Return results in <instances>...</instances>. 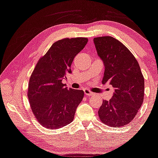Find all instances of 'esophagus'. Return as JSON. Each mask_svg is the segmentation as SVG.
I'll list each match as a JSON object with an SVG mask.
<instances>
[{"label":"esophagus","instance_id":"obj_1","mask_svg":"<svg viewBox=\"0 0 158 158\" xmlns=\"http://www.w3.org/2000/svg\"><path fill=\"white\" fill-rule=\"evenodd\" d=\"M84 92H85V94L86 95V96H93V95L94 94L92 91H90L89 89H87V88L84 89Z\"/></svg>","mask_w":158,"mask_h":158}]
</instances>
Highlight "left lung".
Here are the masks:
<instances>
[{
    "label": "left lung",
    "instance_id": "8db88e82",
    "mask_svg": "<svg viewBox=\"0 0 158 158\" xmlns=\"http://www.w3.org/2000/svg\"><path fill=\"white\" fill-rule=\"evenodd\" d=\"M94 42L105 67L102 84L108 82L115 89L111 99L102 102L98 116L110 127L125 126L143 104V76L135 57L120 41L105 36L95 37Z\"/></svg>",
    "mask_w": 158,
    "mask_h": 158
}]
</instances>
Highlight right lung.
<instances>
[{"label":"right lung","mask_w":158,"mask_h":158,"mask_svg":"<svg viewBox=\"0 0 158 158\" xmlns=\"http://www.w3.org/2000/svg\"><path fill=\"white\" fill-rule=\"evenodd\" d=\"M87 38H64L56 41L40 59L28 82L31 110L43 127L53 130L69 124L84 97V91L65 87L62 82L71 73L74 57L85 48Z\"/></svg>","instance_id":"1"}]
</instances>
